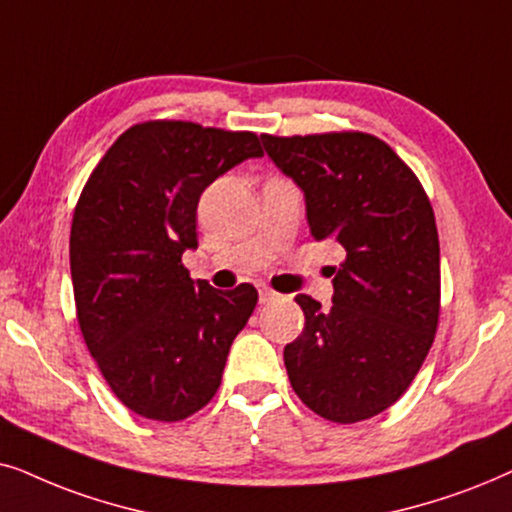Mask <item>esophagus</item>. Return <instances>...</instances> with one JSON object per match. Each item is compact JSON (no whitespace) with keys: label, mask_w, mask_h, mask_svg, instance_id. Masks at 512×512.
Here are the masks:
<instances>
[{"label":"esophagus","mask_w":512,"mask_h":512,"mask_svg":"<svg viewBox=\"0 0 512 512\" xmlns=\"http://www.w3.org/2000/svg\"><path fill=\"white\" fill-rule=\"evenodd\" d=\"M276 299H278V292L267 288V285H262V288H260V304H271V302H276Z\"/></svg>","instance_id":"obj_1"}]
</instances>
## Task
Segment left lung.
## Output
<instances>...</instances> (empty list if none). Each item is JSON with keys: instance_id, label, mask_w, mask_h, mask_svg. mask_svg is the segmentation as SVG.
Segmentation results:
<instances>
[{"instance_id": "8db88e82", "label": "left lung", "mask_w": 512, "mask_h": 512, "mask_svg": "<svg viewBox=\"0 0 512 512\" xmlns=\"http://www.w3.org/2000/svg\"><path fill=\"white\" fill-rule=\"evenodd\" d=\"M262 140L304 192L311 236L346 252L330 309L295 297L306 323L283 351L290 384L327 421L370 419L407 391L438 330L440 243L431 201L405 161L370 133Z\"/></svg>"}]
</instances>
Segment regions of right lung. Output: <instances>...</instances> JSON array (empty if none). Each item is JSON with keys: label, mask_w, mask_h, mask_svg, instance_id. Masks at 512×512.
Segmentation results:
<instances>
[{"label": "right lung", "mask_w": 512, "mask_h": 512, "mask_svg": "<svg viewBox=\"0 0 512 512\" xmlns=\"http://www.w3.org/2000/svg\"><path fill=\"white\" fill-rule=\"evenodd\" d=\"M255 133L145 121L121 133L74 208L70 269L81 335L128 410L182 421L217 393L231 342L255 311L250 283L192 281L203 189L262 156Z\"/></svg>", "instance_id": "1"}]
</instances>
